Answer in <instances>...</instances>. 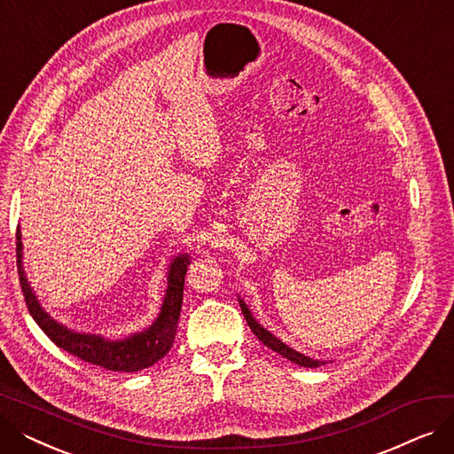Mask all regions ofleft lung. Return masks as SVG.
Listing matches in <instances>:
<instances>
[{"mask_svg":"<svg viewBox=\"0 0 454 454\" xmlns=\"http://www.w3.org/2000/svg\"><path fill=\"white\" fill-rule=\"evenodd\" d=\"M239 305H241V311H243V315H245V318H247V324H248L250 329L254 331V335H255L261 342H263L267 348H270V349L276 351L278 355L285 356V359H287V361H291V363H294V364H298V366H303V368H318V366L325 364V361L311 359V356H307V355H303V353H300V351L289 348L287 344L281 342L278 337H274L269 329H265L263 325H261V324L252 317L250 309H248V305L245 303V300L239 298Z\"/></svg>","mask_w":454,"mask_h":454,"instance_id":"8db88e82","label":"left lung"}]
</instances>
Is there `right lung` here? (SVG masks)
<instances>
[{
  "instance_id": "obj_1",
  "label": "right lung",
  "mask_w": 454,
  "mask_h": 454,
  "mask_svg": "<svg viewBox=\"0 0 454 454\" xmlns=\"http://www.w3.org/2000/svg\"><path fill=\"white\" fill-rule=\"evenodd\" d=\"M189 263V254H178L173 257L169 269H167V289L160 313L147 329L132 333V335L125 339L110 340L103 335H93V333L74 331L50 317V313L40 305L26 276V270H23V245L20 226L16 231V267L20 285L35 322L59 348L75 355L77 359L84 363L101 366L110 372L132 373L145 370L169 353L178 327L184 298V279Z\"/></svg>"
}]
</instances>
